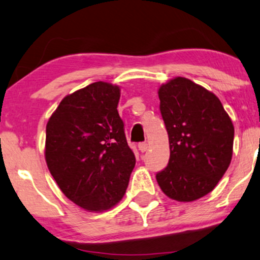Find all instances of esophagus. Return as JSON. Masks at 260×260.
<instances>
[{
	"mask_svg": "<svg viewBox=\"0 0 260 260\" xmlns=\"http://www.w3.org/2000/svg\"><path fill=\"white\" fill-rule=\"evenodd\" d=\"M138 149L142 153H145V151L148 150V143H139Z\"/></svg>",
	"mask_w": 260,
	"mask_h": 260,
	"instance_id": "obj_1",
	"label": "esophagus"
}]
</instances>
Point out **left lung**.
<instances>
[{"label": "left lung", "instance_id": "obj_1", "mask_svg": "<svg viewBox=\"0 0 260 260\" xmlns=\"http://www.w3.org/2000/svg\"><path fill=\"white\" fill-rule=\"evenodd\" d=\"M157 94L170 160L156 181L174 201H197L210 193L229 169L234 124L215 94L183 77L169 80Z\"/></svg>", "mask_w": 260, "mask_h": 260}]
</instances>
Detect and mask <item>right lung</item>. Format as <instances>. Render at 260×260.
<instances>
[{
  "label": "right lung",
  "instance_id": "1",
  "mask_svg": "<svg viewBox=\"0 0 260 260\" xmlns=\"http://www.w3.org/2000/svg\"><path fill=\"white\" fill-rule=\"evenodd\" d=\"M121 89L95 82L62 99L46 124L45 160L62 193L101 213L123 198L136 156L117 111Z\"/></svg>",
  "mask_w": 260,
  "mask_h": 260
}]
</instances>
